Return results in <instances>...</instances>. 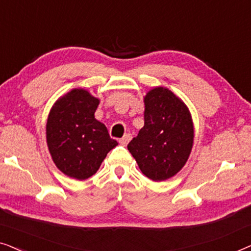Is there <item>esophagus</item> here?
I'll list each match as a JSON object with an SVG mask.
<instances>
[{
    "instance_id": "34e87169",
    "label": "esophagus",
    "mask_w": 251,
    "mask_h": 251,
    "mask_svg": "<svg viewBox=\"0 0 251 251\" xmlns=\"http://www.w3.org/2000/svg\"><path fill=\"white\" fill-rule=\"evenodd\" d=\"M130 139H131V135H130V133H126V135L120 139V143H121V145L126 146L128 145V143L130 142Z\"/></svg>"
}]
</instances>
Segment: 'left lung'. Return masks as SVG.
Instances as JSON below:
<instances>
[{"label": "left lung", "instance_id": "left-lung-1", "mask_svg": "<svg viewBox=\"0 0 251 251\" xmlns=\"http://www.w3.org/2000/svg\"><path fill=\"white\" fill-rule=\"evenodd\" d=\"M144 102V126L128 144V150L146 177L166 180L175 176L190 156L193 122L184 102L166 88L151 90Z\"/></svg>", "mask_w": 251, "mask_h": 251}]
</instances>
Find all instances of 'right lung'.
<instances>
[{
    "mask_svg": "<svg viewBox=\"0 0 251 251\" xmlns=\"http://www.w3.org/2000/svg\"><path fill=\"white\" fill-rule=\"evenodd\" d=\"M99 100L83 89H73L58 100L47 122V143L58 169L68 177H91L118 145L107 128L95 119Z\"/></svg>",
    "mask_w": 251,
    "mask_h": 251,
    "instance_id": "obj_1",
    "label": "right lung"
}]
</instances>
